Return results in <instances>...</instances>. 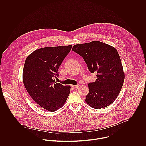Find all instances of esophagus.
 <instances>
[{
  "label": "esophagus",
  "instance_id": "esophagus-1",
  "mask_svg": "<svg viewBox=\"0 0 146 146\" xmlns=\"http://www.w3.org/2000/svg\"><path fill=\"white\" fill-rule=\"evenodd\" d=\"M79 86V84H78V85H72V88H78V87Z\"/></svg>",
  "mask_w": 146,
  "mask_h": 146
}]
</instances>
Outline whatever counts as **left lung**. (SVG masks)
Masks as SVG:
<instances>
[{
  "instance_id": "8db88e82",
  "label": "left lung",
  "mask_w": 146,
  "mask_h": 146,
  "mask_svg": "<svg viewBox=\"0 0 146 146\" xmlns=\"http://www.w3.org/2000/svg\"><path fill=\"white\" fill-rule=\"evenodd\" d=\"M83 58L91 73H97L95 82L89 83L85 102L93 108L110 105L117 97L125 75L117 50L102 42L75 45L72 49Z\"/></svg>"
}]
</instances>
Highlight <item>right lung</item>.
Here are the masks:
<instances>
[{"label": "right lung", "mask_w": 146, "mask_h": 146, "mask_svg": "<svg viewBox=\"0 0 146 146\" xmlns=\"http://www.w3.org/2000/svg\"><path fill=\"white\" fill-rule=\"evenodd\" d=\"M72 46L42 48L26 59L22 76L25 88L36 103L49 111L61 108L70 94V86L53 79L59 76V67Z\"/></svg>", "instance_id": "right-lung-1"}]
</instances>
